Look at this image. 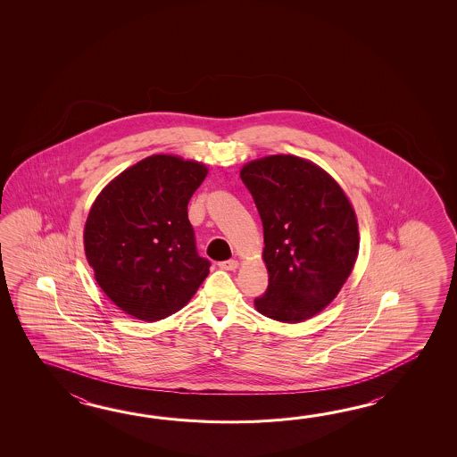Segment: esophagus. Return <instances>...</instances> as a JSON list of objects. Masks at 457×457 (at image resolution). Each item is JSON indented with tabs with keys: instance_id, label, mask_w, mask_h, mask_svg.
<instances>
[{
	"instance_id": "34e87169",
	"label": "esophagus",
	"mask_w": 457,
	"mask_h": 457,
	"mask_svg": "<svg viewBox=\"0 0 457 457\" xmlns=\"http://www.w3.org/2000/svg\"><path fill=\"white\" fill-rule=\"evenodd\" d=\"M219 268H222L225 271H235L238 268V262L235 260H227V262H219Z\"/></svg>"
}]
</instances>
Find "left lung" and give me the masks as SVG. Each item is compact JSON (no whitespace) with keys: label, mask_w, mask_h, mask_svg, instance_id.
<instances>
[{"label":"left lung","mask_w":457,"mask_h":457,"mask_svg":"<svg viewBox=\"0 0 457 457\" xmlns=\"http://www.w3.org/2000/svg\"><path fill=\"white\" fill-rule=\"evenodd\" d=\"M240 178L262 217L270 274L254 305L272 320H307L337 297L356 262L360 233L350 201L299 156L254 160Z\"/></svg>","instance_id":"obj_1"}]
</instances>
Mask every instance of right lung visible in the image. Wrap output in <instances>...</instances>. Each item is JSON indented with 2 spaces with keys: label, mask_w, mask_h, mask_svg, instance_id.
Masks as SVG:
<instances>
[{
  "label": "right lung",
  "mask_w": 457,
  "mask_h": 457,
  "mask_svg": "<svg viewBox=\"0 0 457 457\" xmlns=\"http://www.w3.org/2000/svg\"><path fill=\"white\" fill-rule=\"evenodd\" d=\"M205 175L197 162L148 156L111 181L89 211L87 262L107 297L138 320L179 311L209 274L187 219Z\"/></svg>",
  "instance_id": "add662e5"
}]
</instances>
